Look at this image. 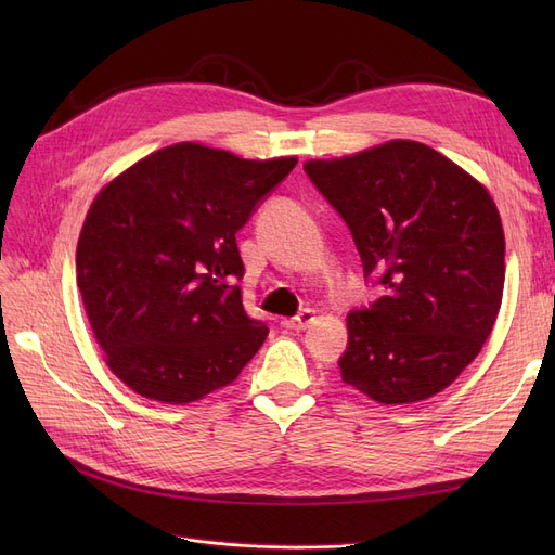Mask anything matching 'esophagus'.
<instances>
[{
	"instance_id": "34e87169",
	"label": "esophagus",
	"mask_w": 555,
	"mask_h": 555,
	"mask_svg": "<svg viewBox=\"0 0 555 555\" xmlns=\"http://www.w3.org/2000/svg\"><path fill=\"white\" fill-rule=\"evenodd\" d=\"M314 319H317V312L308 308V310H304V312L296 314V317H284L282 319V326L289 328V331H306L310 324H314Z\"/></svg>"
}]
</instances>
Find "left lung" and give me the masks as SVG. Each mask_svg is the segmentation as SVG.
I'll list each match as a JSON object with an SVG mask.
<instances>
[{"label":"left lung","mask_w":555,"mask_h":555,"mask_svg":"<svg viewBox=\"0 0 555 555\" xmlns=\"http://www.w3.org/2000/svg\"><path fill=\"white\" fill-rule=\"evenodd\" d=\"M306 173L384 284L347 314L343 382L382 405L444 391L489 340L505 289V231L483 184L438 150L393 139Z\"/></svg>","instance_id":"left-lung-1"}]
</instances>
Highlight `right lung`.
Here are the masks:
<instances>
[{
	"instance_id": "1",
	"label": "right lung",
	"mask_w": 555,
	"mask_h": 555,
	"mask_svg": "<svg viewBox=\"0 0 555 555\" xmlns=\"http://www.w3.org/2000/svg\"><path fill=\"white\" fill-rule=\"evenodd\" d=\"M296 157L243 159L184 141L106 182L86 215L76 282L111 373L188 405L241 375L266 324L243 308L236 231Z\"/></svg>"
}]
</instances>
